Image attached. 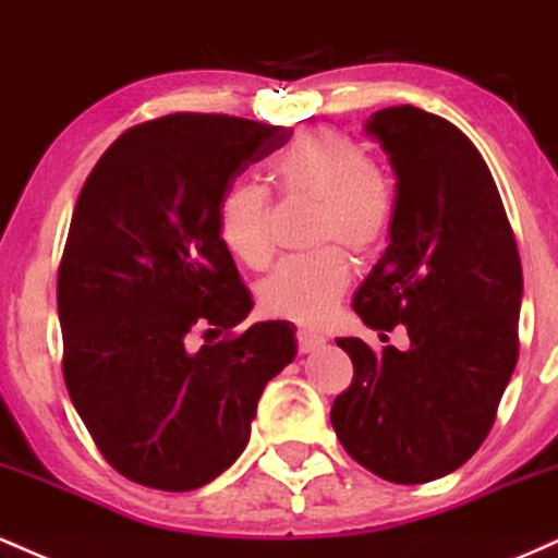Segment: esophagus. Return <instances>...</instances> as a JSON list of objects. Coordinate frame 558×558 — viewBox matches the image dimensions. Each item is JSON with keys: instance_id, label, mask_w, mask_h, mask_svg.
Wrapping results in <instances>:
<instances>
[{"instance_id": "1", "label": "esophagus", "mask_w": 558, "mask_h": 558, "mask_svg": "<svg viewBox=\"0 0 558 558\" xmlns=\"http://www.w3.org/2000/svg\"><path fill=\"white\" fill-rule=\"evenodd\" d=\"M326 344V339L320 337V333H316V331H305V329H300L298 331V350L303 352H313V350H318V347H324Z\"/></svg>"}]
</instances>
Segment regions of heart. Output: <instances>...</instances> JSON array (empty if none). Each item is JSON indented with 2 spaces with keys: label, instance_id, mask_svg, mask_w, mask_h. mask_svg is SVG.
I'll return each instance as SVG.
<instances>
[{
  "label": "heart",
  "instance_id": "b5f03b06",
  "mask_svg": "<svg viewBox=\"0 0 558 558\" xmlns=\"http://www.w3.org/2000/svg\"><path fill=\"white\" fill-rule=\"evenodd\" d=\"M287 195L320 201L313 240L342 242L350 253L368 255L381 245L395 216L389 182L355 137L339 130L300 135L274 163ZM219 234L227 251L245 266L260 268L274 253L271 198L255 182H234L221 195ZM350 284V264L339 247L290 255L258 290L260 307L274 318L318 326L331 316Z\"/></svg>",
  "mask_w": 558,
  "mask_h": 558
}]
</instances>
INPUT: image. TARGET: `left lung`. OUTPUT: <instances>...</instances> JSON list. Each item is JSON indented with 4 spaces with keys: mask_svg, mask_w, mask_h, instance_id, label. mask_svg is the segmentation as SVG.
<instances>
[{
    "mask_svg": "<svg viewBox=\"0 0 558 558\" xmlns=\"http://www.w3.org/2000/svg\"><path fill=\"white\" fill-rule=\"evenodd\" d=\"M397 174L389 247L355 294L368 329H408V350L363 339L331 425L347 454L391 483L454 473L486 441L520 355L522 264L481 150L410 104L365 122ZM386 337V333H381Z\"/></svg>",
    "mask_w": 558,
    "mask_h": 558,
    "instance_id": "1",
    "label": "left lung"
}]
</instances>
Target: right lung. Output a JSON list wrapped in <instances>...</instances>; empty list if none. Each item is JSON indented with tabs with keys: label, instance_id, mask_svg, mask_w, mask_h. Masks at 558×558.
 <instances>
[{
	"label": "right lung",
	"instance_id": "right-lung-1",
	"mask_svg": "<svg viewBox=\"0 0 558 558\" xmlns=\"http://www.w3.org/2000/svg\"><path fill=\"white\" fill-rule=\"evenodd\" d=\"M290 130L227 114H167L104 150L72 211L57 279L64 384L111 468L193 490L242 454L266 384L298 352L287 320L251 313L219 203ZM193 330L225 332L193 353Z\"/></svg>",
	"mask_w": 558,
	"mask_h": 558
}]
</instances>
